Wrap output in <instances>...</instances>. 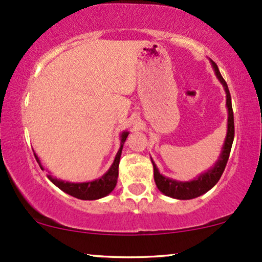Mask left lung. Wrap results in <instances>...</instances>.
<instances>
[{"instance_id": "left-lung-1", "label": "left lung", "mask_w": 262, "mask_h": 262, "mask_svg": "<svg viewBox=\"0 0 262 262\" xmlns=\"http://www.w3.org/2000/svg\"><path fill=\"white\" fill-rule=\"evenodd\" d=\"M212 62L213 69H214L215 75H217L218 80L221 81V83L223 85L225 93H227V108H228V130H227V137H225L223 148H222V152L219 155L218 161L215 162L214 166L212 169H209L206 172L201 173L197 179L192 180V181H176V180L169 179V177L162 176L159 172L158 167L152 162V166H154V180L158 188L160 189V192L165 194V196H169L176 200H192V198H196L202 196L203 193H206L207 191H209L213 186L215 185L221 179L222 173L227 166L228 159H229V154L231 150V145H233L234 140V114H233V107H231V98H230V92L228 89L227 82L222 77L221 73L218 70V66L213 60H210Z\"/></svg>"}]
</instances>
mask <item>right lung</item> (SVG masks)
Wrapping results in <instances>:
<instances>
[{"instance_id": "obj_1", "label": "right lung", "mask_w": 262, "mask_h": 262, "mask_svg": "<svg viewBox=\"0 0 262 262\" xmlns=\"http://www.w3.org/2000/svg\"><path fill=\"white\" fill-rule=\"evenodd\" d=\"M128 132H123L121 135V148H119L118 152H117L116 158L112 166L110 167V170L104 173L103 176L100 179L95 180V181H89V182H69V181H62V180H58L52 175H48V179L52 181L56 187H59L61 191H64L65 193L70 194V196L79 198V200L83 201H93L98 200V198L106 197L107 194H110L113 191L114 187L117 185V180H118V166H119V160H121L122 155V149L123 144H124L125 139L128 137ZM35 159H37L39 166L41 170H44V167L41 166L40 160L37 155L34 154Z\"/></svg>"}]
</instances>
